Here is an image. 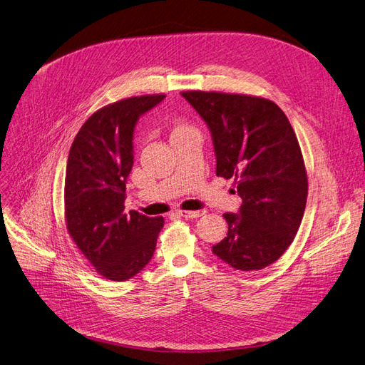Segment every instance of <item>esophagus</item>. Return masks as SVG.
Returning <instances> with one entry per match:
<instances>
[{"mask_svg":"<svg viewBox=\"0 0 365 365\" xmlns=\"http://www.w3.org/2000/svg\"><path fill=\"white\" fill-rule=\"evenodd\" d=\"M178 214L184 218H197L203 214V211H178Z\"/></svg>","mask_w":365,"mask_h":365,"instance_id":"1","label":"esophagus"}]
</instances>
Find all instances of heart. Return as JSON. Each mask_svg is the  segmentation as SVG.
<instances>
[{"instance_id":"obj_1","label":"heart","mask_w":365,"mask_h":365,"mask_svg":"<svg viewBox=\"0 0 365 365\" xmlns=\"http://www.w3.org/2000/svg\"><path fill=\"white\" fill-rule=\"evenodd\" d=\"M178 128H182V127H178Z\"/></svg>"}]
</instances>
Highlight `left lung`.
Instances as JSON below:
<instances>
[{"mask_svg":"<svg viewBox=\"0 0 365 365\" xmlns=\"http://www.w3.org/2000/svg\"><path fill=\"white\" fill-rule=\"evenodd\" d=\"M181 96L207 123L215 173L238 180V214L226 212L227 235L212 253L241 271L265 268L292 244L307 202V172L292 125L274 101L225 93Z\"/></svg>","mask_w":365,"mask_h":365,"instance_id":"obj_1","label":"left lung"}]
</instances>
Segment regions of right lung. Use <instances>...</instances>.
Here are the masks:
<instances>
[{"instance_id": "obj_1", "label": "right lung", "mask_w": 365, "mask_h": 365, "mask_svg": "<svg viewBox=\"0 0 365 365\" xmlns=\"http://www.w3.org/2000/svg\"><path fill=\"white\" fill-rule=\"evenodd\" d=\"M165 97H132L101 108L81 127L68 153L67 230L96 271L113 282H125L145 268L165 225L163 217L124 212L135 127Z\"/></svg>"}]
</instances>
